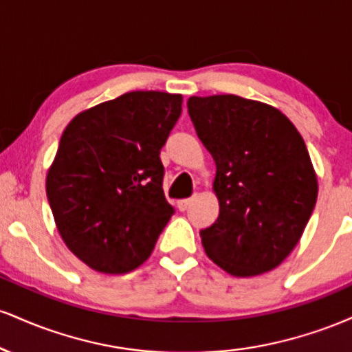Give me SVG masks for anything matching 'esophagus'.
Returning a JSON list of instances; mask_svg holds the SVG:
<instances>
[{"label":"esophagus","mask_w":352,"mask_h":352,"mask_svg":"<svg viewBox=\"0 0 352 352\" xmlns=\"http://www.w3.org/2000/svg\"><path fill=\"white\" fill-rule=\"evenodd\" d=\"M190 204H192V200L190 199H184V200H179L177 201V208L180 210V212H185V210H188Z\"/></svg>","instance_id":"obj_1"}]
</instances>
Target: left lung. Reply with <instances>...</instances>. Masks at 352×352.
Masks as SVG:
<instances>
[{
    "label": "left lung",
    "mask_w": 352,
    "mask_h": 352,
    "mask_svg": "<svg viewBox=\"0 0 352 352\" xmlns=\"http://www.w3.org/2000/svg\"><path fill=\"white\" fill-rule=\"evenodd\" d=\"M188 116L217 165L215 223L200 230L210 260L254 276L292 253L318 199L305 140L285 114L233 94L190 98Z\"/></svg>",
    "instance_id": "8db88e82"
}]
</instances>
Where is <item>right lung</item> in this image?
I'll use <instances>...</instances> for the list:
<instances>
[{
    "instance_id": "1",
    "label": "right lung",
    "mask_w": 352,
    "mask_h": 352,
    "mask_svg": "<svg viewBox=\"0 0 352 352\" xmlns=\"http://www.w3.org/2000/svg\"><path fill=\"white\" fill-rule=\"evenodd\" d=\"M180 114V94L134 91L80 112L60 135L47 201L64 243L96 272L142 265L175 213L159 155Z\"/></svg>"
}]
</instances>
